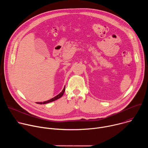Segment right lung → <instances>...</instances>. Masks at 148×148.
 Segmentation results:
<instances>
[{"mask_svg":"<svg viewBox=\"0 0 148 148\" xmlns=\"http://www.w3.org/2000/svg\"><path fill=\"white\" fill-rule=\"evenodd\" d=\"M65 88H66V87H64V88H63L62 91L60 94H58L57 95H56V96L54 97V98H51V99H49V100H48V101H44V102H36V103H38V104H45V103H49V102L54 101H56V100L59 99L60 98H61V97L63 95V94H64V92L65 90H66Z\"/></svg>","mask_w":148,"mask_h":148,"instance_id":"1","label":"right lung"}]
</instances>
